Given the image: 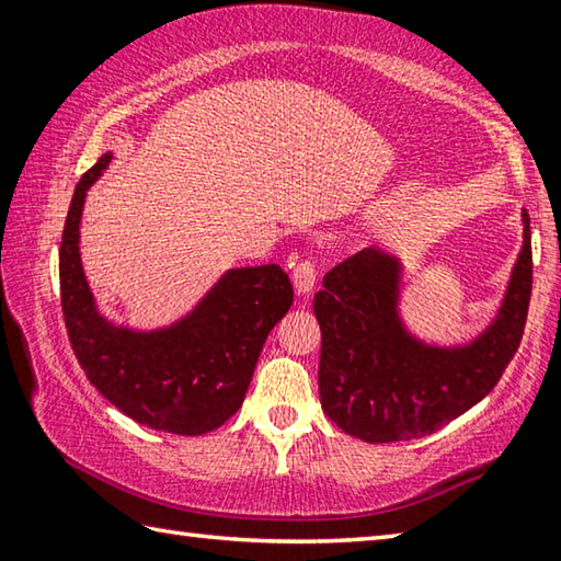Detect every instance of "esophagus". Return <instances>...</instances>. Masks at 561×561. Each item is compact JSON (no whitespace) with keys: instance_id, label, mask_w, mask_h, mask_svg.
I'll use <instances>...</instances> for the list:
<instances>
[{"instance_id":"obj_1","label":"esophagus","mask_w":561,"mask_h":561,"mask_svg":"<svg viewBox=\"0 0 561 561\" xmlns=\"http://www.w3.org/2000/svg\"><path fill=\"white\" fill-rule=\"evenodd\" d=\"M291 279H294V289H297V294H309L317 284V264L311 260H301L297 267H294Z\"/></svg>"}]
</instances>
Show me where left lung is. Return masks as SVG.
I'll return each instance as SVG.
<instances>
[{"label": "left lung", "mask_w": 561, "mask_h": 561, "mask_svg": "<svg viewBox=\"0 0 561 561\" xmlns=\"http://www.w3.org/2000/svg\"><path fill=\"white\" fill-rule=\"evenodd\" d=\"M497 319L468 346H425L398 317V260L364 250L336 264L314 297L321 327L319 396L341 431L366 443L431 435L482 401L519 348L531 297V237Z\"/></svg>", "instance_id": "left-lung-1"}]
</instances>
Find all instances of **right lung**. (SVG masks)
Instances as JSON below:
<instances>
[{
	"label": "right lung",
	"instance_id": "right-lung-1",
	"mask_svg": "<svg viewBox=\"0 0 561 561\" xmlns=\"http://www.w3.org/2000/svg\"><path fill=\"white\" fill-rule=\"evenodd\" d=\"M108 163L111 153H103L83 173L66 215L59 250L66 334L91 386L133 421L175 435L210 433L242 405L264 341L294 301L291 282L279 264L230 270L173 327L108 324L93 304L79 254L87 190Z\"/></svg>",
	"mask_w": 561,
	"mask_h": 561
}]
</instances>
